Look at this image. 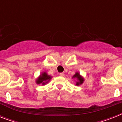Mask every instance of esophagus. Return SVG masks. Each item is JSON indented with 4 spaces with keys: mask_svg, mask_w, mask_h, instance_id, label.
Returning a JSON list of instances; mask_svg holds the SVG:
<instances>
[{
    "mask_svg": "<svg viewBox=\"0 0 122 122\" xmlns=\"http://www.w3.org/2000/svg\"><path fill=\"white\" fill-rule=\"evenodd\" d=\"M59 75L61 76H65V74H64V73H59Z\"/></svg>",
    "mask_w": 122,
    "mask_h": 122,
    "instance_id": "obj_1",
    "label": "esophagus"
}]
</instances>
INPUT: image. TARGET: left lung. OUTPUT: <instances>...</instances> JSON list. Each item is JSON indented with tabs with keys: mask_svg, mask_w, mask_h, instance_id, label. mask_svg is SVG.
I'll use <instances>...</instances> for the list:
<instances>
[{
	"mask_svg": "<svg viewBox=\"0 0 122 122\" xmlns=\"http://www.w3.org/2000/svg\"><path fill=\"white\" fill-rule=\"evenodd\" d=\"M73 78H76L77 81H76V85H80L81 84H82L84 81V79L82 76H81L80 75V73L78 72H76L75 73V74L72 77Z\"/></svg>",
	"mask_w": 122,
	"mask_h": 122,
	"instance_id": "obj_1",
	"label": "left lung"
}]
</instances>
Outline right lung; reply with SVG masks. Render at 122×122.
<instances>
[{"label": "right lung", "mask_w": 122, "mask_h": 122, "mask_svg": "<svg viewBox=\"0 0 122 122\" xmlns=\"http://www.w3.org/2000/svg\"><path fill=\"white\" fill-rule=\"evenodd\" d=\"M51 78V76L49 75H47V73L42 72V74L36 80V83L37 84H42V85H46V83H47Z\"/></svg>", "instance_id": "right-lung-1"}]
</instances>
